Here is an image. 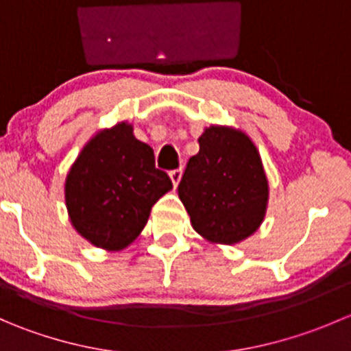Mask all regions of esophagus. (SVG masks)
<instances>
[{"label": "esophagus", "mask_w": 351, "mask_h": 351, "mask_svg": "<svg viewBox=\"0 0 351 351\" xmlns=\"http://www.w3.org/2000/svg\"><path fill=\"white\" fill-rule=\"evenodd\" d=\"M182 175H183V169L182 168H178V169H173L171 173H169V178H171V182H173V185H178L180 183V180H182Z\"/></svg>", "instance_id": "34e87169"}]
</instances>
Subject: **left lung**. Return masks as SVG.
<instances>
[{
    "mask_svg": "<svg viewBox=\"0 0 351 351\" xmlns=\"http://www.w3.org/2000/svg\"><path fill=\"white\" fill-rule=\"evenodd\" d=\"M178 185L193 229L212 243L234 244L263 222L268 182L261 158L241 130L212 125L198 137Z\"/></svg>",
    "mask_w": 351,
    "mask_h": 351,
    "instance_id": "obj_1",
    "label": "left lung"
}]
</instances>
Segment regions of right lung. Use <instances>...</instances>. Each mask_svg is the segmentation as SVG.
Wrapping results in <instances>:
<instances>
[{
  "label": "right lung",
  "instance_id": "obj_1",
  "mask_svg": "<svg viewBox=\"0 0 351 351\" xmlns=\"http://www.w3.org/2000/svg\"><path fill=\"white\" fill-rule=\"evenodd\" d=\"M173 183L154 166V153L122 122L83 147L66 178V207L74 229L91 244L119 251L146 226L151 207Z\"/></svg>",
  "mask_w": 351,
  "mask_h": 351
}]
</instances>
